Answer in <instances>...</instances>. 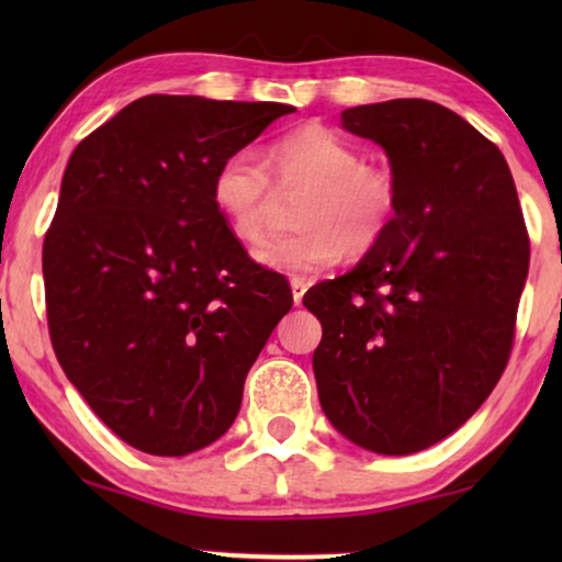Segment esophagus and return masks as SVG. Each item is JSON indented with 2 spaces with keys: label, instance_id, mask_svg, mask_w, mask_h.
<instances>
[{
  "label": "esophagus",
  "instance_id": "1",
  "mask_svg": "<svg viewBox=\"0 0 562 562\" xmlns=\"http://www.w3.org/2000/svg\"><path fill=\"white\" fill-rule=\"evenodd\" d=\"M291 291H294V304L299 306V304H302V296L306 291V281L299 279V276H294V279H291Z\"/></svg>",
  "mask_w": 562,
  "mask_h": 562
}]
</instances>
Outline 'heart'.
I'll list each match as a JSON object with an SVG mask.
<instances>
[{
  "label": "heart",
  "mask_w": 562,
  "mask_h": 562,
  "mask_svg": "<svg viewBox=\"0 0 562 562\" xmlns=\"http://www.w3.org/2000/svg\"><path fill=\"white\" fill-rule=\"evenodd\" d=\"M279 191L304 189L294 220L302 227L260 245V263L286 273H310L335 263L345 250L368 252L389 233L398 210L396 176L363 164L356 145L322 125L279 137L266 164L250 150H233L214 168L212 202L237 240L256 245L268 229Z\"/></svg>",
  "instance_id": "b5f03b06"
}]
</instances>
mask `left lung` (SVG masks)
<instances>
[{"instance_id": "obj_1", "label": "left lung", "mask_w": 562, "mask_h": 562, "mask_svg": "<svg viewBox=\"0 0 562 562\" xmlns=\"http://www.w3.org/2000/svg\"><path fill=\"white\" fill-rule=\"evenodd\" d=\"M342 127L389 153L398 210L350 273L304 306L322 322L312 366L337 432L381 456L440 442L509 363L529 235L509 166L448 106H350Z\"/></svg>"}]
</instances>
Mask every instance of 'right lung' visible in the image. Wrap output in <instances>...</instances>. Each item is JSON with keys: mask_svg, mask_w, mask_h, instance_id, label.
<instances>
[{"mask_svg": "<svg viewBox=\"0 0 562 562\" xmlns=\"http://www.w3.org/2000/svg\"><path fill=\"white\" fill-rule=\"evenodd\" d=\"M291 112L150 94L68 160L43 243L50 342L91 412L137 450L179 458L225 435L294 304L212 202L220 160Z\"/></svg>", "mask_w": 562, "mask_h": 562, "instance_id": "1", "label": "right lung"}]
</instances>
